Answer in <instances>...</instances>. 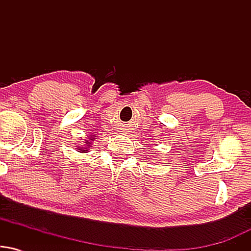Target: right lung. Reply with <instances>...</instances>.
Returning a JSON list of instances; mask_svg holds the SVG:
<instances>
[{"instance_id": "right-lung-1", "label": "right lung", "mask_w": 251, "mask_h": 251, "mask_svg": "<svg viewBox=\"0 0 251 251\" xmlns=\"http://www.w3.org/2000/svg\"><path fill=\"white\" fill-rule=\"evenodd\" d=\"M94 139H96V138H94V135H91V137H88V139L85 140V144H83L82 148H80V146H76L77 152H81V153H87L88 150L91 149L92 140H94Z\"/></svg>"}]
</instances>
